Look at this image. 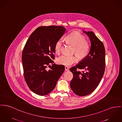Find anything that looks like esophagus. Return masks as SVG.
Masks as SVG:
<instances>
[{"instance_id": "34e87169", "label": "esophagus", "mask_w": 122, "mask_h": 122, "mask_svg": "<svg viewBox=\"0 0 122 122\" xmlns=\"http://www.w3.org/2000/svg\"><path fill=\"white\" fill-rule=\"evenodd\" d=\"M65 71H68L69 70V68L68 66H65Z\"/></svg>"}]
</instances>
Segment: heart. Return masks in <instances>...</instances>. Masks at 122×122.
Returning <instances> with one entry per match:
<instances>
[{
    "label": "heart",
    "instance_id": "heart-1",
    "mask_svg": "<svg viewBox=\"0 0 122 122\" xmlns=\"http://www.w3.org/2000/svg\"><path fill=\"white\" fill-rule=\"evenodd\" d=\"M66 40L73 47V53H75L80 60L84 59L88 56L90 51L89 44L81 34L78 32L71 33L66 37ZM62 44V41L61 39L56 41L55 45V50L56 53L59 54L61 52ZM56 61L59 64L69 66L77 61V58L75 56L63 55L58 57Z\"/></svg>",
    "mask_w": 122,
    "mask_h": 122
}]
</instances>
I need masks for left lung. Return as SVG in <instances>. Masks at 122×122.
I'll return each instance as SVG.
<instances>
[{
	"mask_svg": "<svg viewBox=\"0 0 122 122\" xmlns=\"http://www.w3.org/2000/svg\"><path fill=\"white\" fill-rule=\"evenodd\" d=\"M89 38L91 49L88 56L75 66L70 68L73 74L70 82L71 89L80 96L87 95L97 87L105 70V49L103 42L92 31H82ZM84 69V71L76 68Z\"/></svg>",
	"mask_w": 122,
	"mask_h": 122,
	"instance_id": "left-lung-1",
	"label": "left lung"
}]
</instances>
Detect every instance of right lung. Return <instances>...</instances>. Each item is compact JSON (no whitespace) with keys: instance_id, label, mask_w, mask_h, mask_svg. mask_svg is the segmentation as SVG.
I'll use <instances>...</instances> for the list:
<instances>
[{"instance_id":"obj_1","label":"right lung","mask_w":122,"mask_h":122,"mask_svg":"<svg viewBox=\"0 0 122 122\" xmlns=\"http://www.w3.org/2000/svg\"><path fill=\"white\" fill-rule=\"evenodd\" d=\"M65 31L62 26H41L33 31L25 45L22 56L25 80L37 95L44 96L51 92L65 70L64 65L53 63L52 60L55 43Z\"/></svg>"}]
</instances>
